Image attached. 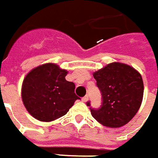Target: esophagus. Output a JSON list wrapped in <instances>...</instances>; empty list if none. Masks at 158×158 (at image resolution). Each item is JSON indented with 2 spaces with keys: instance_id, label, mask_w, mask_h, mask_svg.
<instances>
[{
  "instance_id": "34e87169",
  "label": "esophagus",
  "mask_w": 158,
  "mask_h": 158,
  "mask_svg": "<svg viewBox=\"0 0 158 158\" xmlns=\"http://www.w3.org/2000/svg\"><path fill=\"white\" fill-rule=\"evenodd\" d=\"M87 100H88V96H87V95H86V96H84L83 98H82V101H83V102H87Z\"/></svg>"
}]
</instances>
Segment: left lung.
Here are the masks:
<instances>
[{"instance_id": "1", "label": "left lung", "mask_w": 158, "mask_h": 158, "mask_svg": "<svg viewBox=\"0 0 158 158\" xmlns=\"http://www.w3.org/2000/svg\"><path fill=\"white\" fill-rule=\"evenodd\" d=\"M93 77L102 95L98 109H93L87 102L93 118L107 127L126 125L137 113L143 98L140 73L130 65L114 62L94 72Z\"/></svg>"}]
</instances>
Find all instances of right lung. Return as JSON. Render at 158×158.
I'll use <instances>...</instances> for the list:
<instances>
[{"label": "right lung", "instance_id": "obj_1", "mask_svg": "<svg viewBox=\"0 0 158 158\" xmlns=\"http://www.w3.org/2000/svg\"><path fill=\"white\" fill-rule=\"evenodd\" d=\"M67 71L55 64L34 68L24 78L22 98L24 106L36 119L49 122L67 114L75 101V84L65 80Z\"/></svg>", "mask_w": 158, "mask_h": 158}]
</instances>
